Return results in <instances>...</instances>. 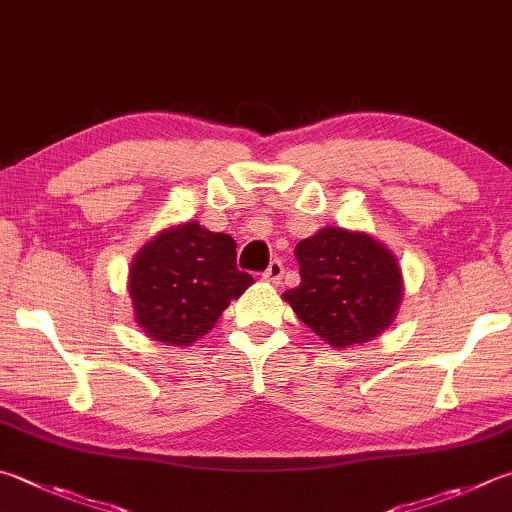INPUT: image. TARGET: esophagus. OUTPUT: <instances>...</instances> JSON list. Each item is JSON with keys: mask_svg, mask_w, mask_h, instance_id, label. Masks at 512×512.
I'll return each instance as SVG.
<instances>
[{"mask_svg": "<svg viewBox=\"0 0 512 512\" xmlns=\"http://www.w3.org/2000/svg\"><path fill=\"white\" fill-rule=\"evenodd\" d=\"M282 275H284V266H282L280 259H273V262L268 264L266 271L262 273V277H264V280H268V282H280Z\"/></svg>", "mask_w": 512, "mask_h": 512, "instance_id": "esophagus-1", "label": "esophagus"}]
</instances>
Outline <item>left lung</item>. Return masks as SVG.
Wrapping results in <instances>:
<instances>
[{
  "instance_id": "8db88e82",
  "label": "left lung",
  "mask_w": 512,
  "mask_h": 512,
  "mask_svg": "<svg viewBox=\"0 0 512 512\" xmlns=\"http://www.w3.org/2000/svg\"><path fill=\"white\" fill-rule=\"evenodd\" d=\"M302 282L282 295L327 345L347 349L380 336L403 300L392 250L365 232L322 228L295 246Z\"/></svg>"
}]
</instances>
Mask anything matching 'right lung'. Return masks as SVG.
I'll use <instances>...</instances> for the list:
<instances>
[{"label": "right lung", "mask_w": 512, "mask_h": 512, "mask_svg": "<svg viewBox=\"0 0 512 512\" xmlns=\"http://www.w3.org/2000/svg\"><path fill=\"white\" fill-rule=\"evenodd\" d=\"M253 282L237 268L235 239L188 221L165 228L138 250L129 268V297L147 336L188 347Z\"/></svg>", "instance_id": "1"}]
</instances>
